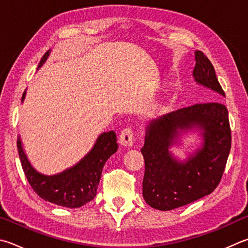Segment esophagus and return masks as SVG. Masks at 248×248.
<instances>
[{"instance_id":"1","label":"esophagus","mask_w":248,"mask_h":248,"mask_svg":"<svg viewBox=\"0 0 248 248\" xmlns=\"http://www.w3.org/2000/svg\"><path fill=\"white\" fill-rule=\"evenodd\" d=\"M133 129L131 127L124 128L119 136V143L124 146H132L133 145Z\"/></svg>"}]
</instances>
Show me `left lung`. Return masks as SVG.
<instances>
[{"instance_id":"1","label":"left lung","mask_w":248,"mask_h":248,"mask_svg":"<svg viewBox=\"0 0 248 248\" xmlns=\"http://www.w3.org/2000/svg\"><path fill=\"white\" fill-rule=\"evenodd\" d=\"M193 77L224 96L213 64L201 51L195 52ZM192 127L202 130L204 142L186 161L179 162L169 147L176 143L180 131ZM230 150L229 114L221 103L195 104L152 120L141 148L145 163L144 200L153 208L167 211L210 194L222 178Z\"/></svg>"}]
</instances>
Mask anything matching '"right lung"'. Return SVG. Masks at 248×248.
<instances>
[{
	"label": "right lung",
	"mask_w": 248,
	"mask_h": 248,
	"mask_svg": "<svg viewBox=\"0 0 248 248\" xmlns=\"http://www.w3.org/2000/svg\"><path fill=\"white\" fill-rule=\"evenodd\" d=\"M48 55L49 51L44 54L38 68L44 64ZM25 95L26 92L22 94L21 102L25 100ZM116 138L115 131L102 133L91 152L83 159L74 167L54 175H44L31 166L19 137L17 140V148L26 178L41 199L55 205L78 208L95 197L103 167L106 160L118 150Z\"/></svg>",
	"instance_id": "add662e5"
}]
</instances>
